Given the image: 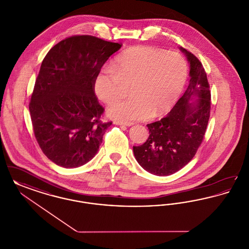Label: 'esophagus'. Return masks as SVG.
<instances>
[{"instance_id":"obj_1","label":"esophagus","mask_w":249,"mask_h":249,"mask_svg":"<svg viewBox=\"0 0 249 249\" xmlns=\"http://www.w3.org/2000/svg\"><path fill=\"white\" fill-rule=\"evenodd\" d=\"M114 123L116 125H123V126H128V127L133 125L132 122H123V121H114Z\"/></svg>"}]
</instances>
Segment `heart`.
Returning <instances> with one entry per match:
<instances>
[{
  "label": "heart",
  "instance_id": "1",
  "mask_svg": "<svg viewBox=\"0 0 249 249\" xmlns=\"http://www.w3.org/2000/svg\"><path fill=\"white\" fill-rule=\"evenodd\" d=\"M187 78L188 64L178 52L135 47L99 71L94 90L103 102L110 104L123 94V83H132V96L113 103L108 114L124 121L154 119L175 106Z\"/></svg>",
  "mask_w": 249,
  "mask_h": 249
}]
</instances>
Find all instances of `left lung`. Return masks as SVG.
Instances as JSON below:
<instances>
[{
    "mask_svg": "<svg viewBox=\"0 0 249 249\" xmlns=\"http://www.w3.org/2000/svg\"><path fill=\"white\" fill-rule=\"evenodd\" d=\"M190 63L187 90L165 118L147 124L149 136L133 154L142 168L155 176L166 177L187 165L201 145L211 109V92L201 61L180 47Z\"/></svg>",
    "mask_w": 249,
    "mask_h": 249,
    "instance_id": "left-lung-1",
    "label": "left lung"
}]
</instances>
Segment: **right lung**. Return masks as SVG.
Wrapping results in <instances>:
<instances>
[{"label":"right lung","instance_id":"1","mask_svg":"<svg viewBox=\"0 0 249 249\" xmlns=\"http://www.w3.org/2000/svg\"><path fill=\"white\" fill-rule=\"evenodd\" d=\"M121 46L95 36H71L43 59L29 109L36 141L57 165L80 167L97 154L112 122L101 120L105 109L95 95V78Z\"/></svg>","mask_w":249,"mask_h":249}]
</instances>
